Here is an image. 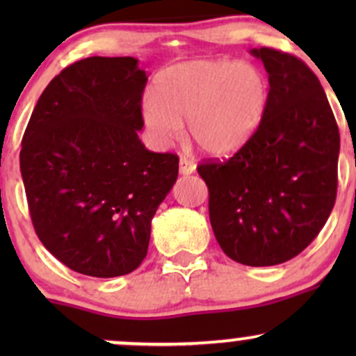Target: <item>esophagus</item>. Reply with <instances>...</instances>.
<instances>
[{
    "label": "esophagus",
    "instance_id": "34e87169",
    "mask_svg": "<svg viewBox=\"0 0 356 356\" xmlns=\"http://www.w3.org/2000/svg\"><path fill=\"white\" fill-rule=\"evenodd\" d=\"M179 172L182 175H191L195 172V164L189 159L186 157H181V162H179Z\"/></svg>",
    "mask_w": 356,
    "mask_h": 356
}]
</instances>
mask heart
I'll return each mask as SVG.
<instances>
[{"mask_svg": "<svg viewBox=\"0 0 356 356\" xmlns=\"http://www.w3.org/2000/svg\"><path fill=\"white\" fill-rule=\"evenodd\" d=\"M269 102L266 75L252 63L197 60L165 68L155 95L142 99V118L161 145L189 136L204 152L226 157L256 134Z\"/></svg>", "mask_w": 356, "mask_h": 356, "instance_id": "heart-1", "label": "heart"}]
</instances>
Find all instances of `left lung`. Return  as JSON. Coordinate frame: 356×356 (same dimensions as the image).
<instances>
[{
	"label": "left lung",
	"mask_w": 356,
	"mask_h": 356,
	"mask_svg": "<svg viewBox=\"0 0 356 356\" xmlns=\"http://www.w3.org/2000/svg\"><path fill=\"white\" fill-rule=\"evenodd\" d=\"M264 63L269 102L256 134L229 161L197 172L209 189V219L236 263L275 266L300 254L337 199L340 132L320 80L296 56L252 48Z\"/></svg>",
	"instance_id": "8db88e82"
}]
</instances>
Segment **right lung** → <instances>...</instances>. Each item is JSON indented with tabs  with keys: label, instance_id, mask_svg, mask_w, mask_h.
<instances>
[{
	"label": "right lung",
	"instance_id": "right-lung-1",
	"mask_svg": "<svg viewBox=\"0 0 356 356\" xmlns=\"http://www.w3.org/2000/svg\"><path fill=\"white\" fill-rule=\"evenodd\" d=\"M147 75L132 56H90L44 88L22 140L19 169L33 227L65 266L129 275L177 181L179 157L138 138Z\"/></svg>",
	"mask_w": 356,
	"mask_h": 356
}]
</instances>
